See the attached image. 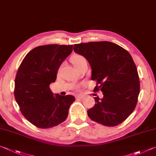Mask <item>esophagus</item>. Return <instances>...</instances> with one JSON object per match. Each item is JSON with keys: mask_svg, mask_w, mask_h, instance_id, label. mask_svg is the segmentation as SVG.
Instances as JSON below:
<instances>
[{"mask_svg": "<svg viewBox=\"0 0 156 156\" xmlns=\"http://www.w3.org/2000/svg\"><path fill=\"white\" fill-rule=\"evenodd\" d=\"M77 99H83L84 98H85V96H83V95H78L77 97H76Z\"/></svg>", "mask_w": 156, "mask_h": 156, "instance_id": "obj_1", "label": "esophagus"}]
</instances>
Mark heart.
<instances>
[{
    "label": "heart",
    "instance_id": "1",
    "mask_svg": "<svg viewBox=\"0 0 156 156\" xmlns=\"http://www.w3.org/2000/svg\"><path fill=\"white\" fill-rule=\"evenodd\" d=\"M71 61H72L73 64L76 69L81 68L83 65L87 64L86 59L82 55H75L72 57H71Z\"/></svg>",
    "mask_w": 156,
    "mask_h": 156
}]
</instances>
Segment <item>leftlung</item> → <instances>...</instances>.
<instances>
[{"label": "left lung", "instance_id": "1", "mask_svg": "<svg viewBox=\"0 0 156 156\" xmlns=\"http://www.w3.org/2000/svg\"><path fill=\"white\" fill-rule=\"evenodd\" d=\"M74 51L88 60L92 80L97 81V103L88 110L90 119L105 126L121 123L133 112L140 93L138 70L131 55L115 43L91 42L74 45Z\"/></svg>", "mask_w": 156, "mask_h": 156}]
</instances>
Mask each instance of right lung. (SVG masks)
<instances>
[{
  "instance_id": "right-lung-1",
  "label": "right lung",
  "mask_w": 156,
  "mask_h": 156,
  "mask_svg": "<svg viewBox=\"0 0 156 156\" xmlns=\"http://www.w3.org/2000/svg\"><path fill=\"white\" fill-rule=\"evenodd\" d=\"M73 45L48 44L32 49L24 57L15 79L14 97L27 121L42 129L57 126L66 119L72 95H53L49 86L59 68L72 53Z\"/></svg>"
}]
</instances>
